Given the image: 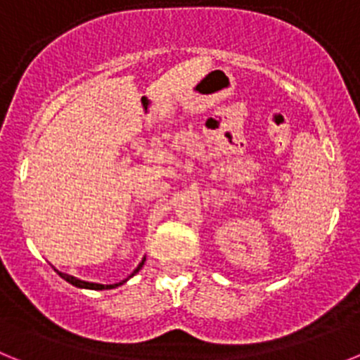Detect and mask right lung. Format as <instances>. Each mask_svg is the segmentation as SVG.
I'll list each match as a JSON object with an SVG mask.
<instances>
[{
    "label": "right lung",
    "instance_id": "obj_1",
    "mask_svg": "<svg viewBox=\"0 0 360 360\" xmlns=\"http://www.w3.org/2000/svg\"><path fill=\"white\" fill-rule=\"evenodd\" d=\"M144 262H146V257L144 259H142L141 263H139V266H136L135 270H133V274L129 276V278H133V276L136 274V272H139V270L142 269V265H144ZM59 276H61L63 279H65V281H68L70 285H73V287H77V288H88V290H110V288H117V287H120V285H124V283L128 281V279H124V281H120V283H115V285H101V283H90V281H82V279H79V278H73V276H70V274H63V272H59Z\"/></svg>",
    "mask_w": 360,
    "mask_h": 360
}]
</instances>
